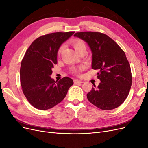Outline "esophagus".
<instances>
[{
    "instance_id": "34e87169",
    "label": "esophagus",
    "mask_w": 148,
    "mask_h": 148,
    "mask_svg": "<svg viewBox=\"0 0 148 148\" xmlns=\"http://www.w3.org/2000/svg\"><path fill=\"white\" fill-rule=\"evenodd\" d=\"M82 81H81V80H79V79H75L74 80V83L75 84H81L82 83Z\"/></svg>"
}]
</instances>
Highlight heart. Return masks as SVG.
<instances>
[{
  "label": "heart",
  "mask_w": 148,
  "mask_h": 148,
  "mask_svg": "<svg viewBox=\"0 0 148 148\" xmlns=\"http://www.w3.org/2000/svg\"><path fill=\"white\" fill-rule=\"evenodd\" d=\"M72 44L73 46L75 48V49L76 50V51H78L79 49H82L83 47H86L85 46V44L84 42L82 41V40H79V39H75L72 41ZM63 49H64V46H61L59 50H58V55H60V53H62V51H63ZM73 71L75 73H78V71H79V69H74L73 70Z\"/></svg>",
  "instance_id": "1"
}]
</instances>
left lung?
Listing matches in <instances>:
<instances>
[{
    "label": "left lung",
    "instance_id": "left-lung-1",
    "mask_svg": "<svg viewBox=\"0 0 148 148\" xmlns=\"http://www.w3.org/2000/svg\"><path fill=\"white\" fill-rule=\"evenodd\" d=\"M74 36L88 44L92 69L99 70L97 78L101 82L87 94L88 101L102 110L117 108L126 99L132 83L130 65L125 52L105 34L84 31Z\"/></svg>",
    "mask_w": 148,
    "mask_h": 148
}]
</instances>
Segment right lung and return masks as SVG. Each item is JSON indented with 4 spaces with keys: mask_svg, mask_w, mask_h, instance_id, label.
<instances>
[{
    "mask_svg": "<svg viewBox=\"0 0 148 148\" xmlns=\"http://www.w3.org/2000/svg\"><path fill=\"white\" fill-rule=\"evenodd\" d=\"M74 31L53 33L35 39L26 51L20 67V82L26 99L35 108L47 110L59 104L73 84L70 78L55 82L51 77L60 46Z\"/></svg>",
    "mask_w": 148,
    "mask_h": 148,
    "instance_id": "1",
    "label": "right lung"
}]
</instances>
